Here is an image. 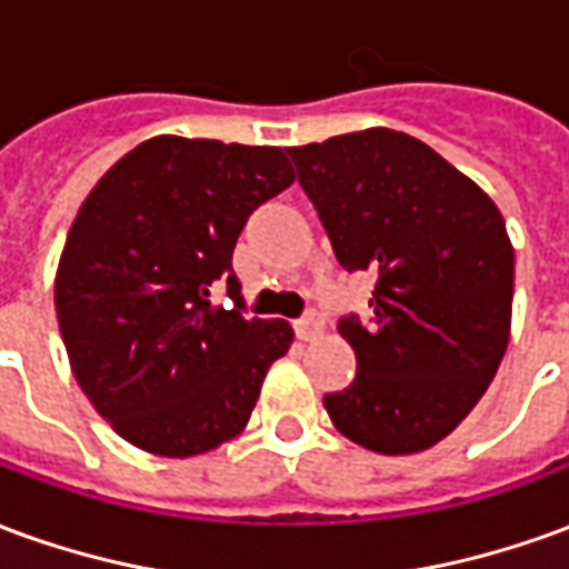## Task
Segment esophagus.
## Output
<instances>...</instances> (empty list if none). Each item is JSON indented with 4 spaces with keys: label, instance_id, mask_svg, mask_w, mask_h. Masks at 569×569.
<instances>
[{
    "label": "esophagus",
    "instance_id": "obj_1",
    "mask_svg": "<svg viewBox=\"0 0 569 569\" xmlns=\"http://www.w3.org/2000/svg\"><path fill=\"white\" fill-rule=\"evenodd\" d=\"M320 332H322V317L317 313V310H308L301 320H296V335L301 338V341H313Z\"/></svg>",
    "mask_w": 569,
    "mask_h": 569
}]
</instances>
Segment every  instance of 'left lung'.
Masks as SVG:
<instances>
[{"mask_svg": "<svg viewBox=\"0 0 569 569\" xmlns=\"http://www.w3.org/2000/svg\"><path fill=\"white\" fill-rule=\"evenodd\" d=\"M347 271H375L369 326L345 317L357 378L322 406L341 436L418 453L476 408L512 326L515 252L497 203L427 142L369 128L289 149Z\"/></svg>", "mask_w": 569, "mask_h": 569, "instance_id": "left-lung-1", "label": "left lung"}]
</instances>
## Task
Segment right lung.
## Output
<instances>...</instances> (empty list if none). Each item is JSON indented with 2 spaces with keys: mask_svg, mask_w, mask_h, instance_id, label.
<instances>
[{
  "mask_svg": "<svg viewBox=\"0 0 569 569\" xmlns=\"http://www.w3.org/2000/svg\"><path fill=\"white\" fill-rule=\"evenodd\" d=\"M283 149L154 137L93 186L54 280L76 381L121 439L194 457L249 423L261 381L292 345L286 320H256L231 256L249 212L292 186Z\"/></svg>",
  "mask_w": 569,
  "mask_h": 569,
  "instance_id": "add662e5",
  "label": "right lung"
}]
</instances>
